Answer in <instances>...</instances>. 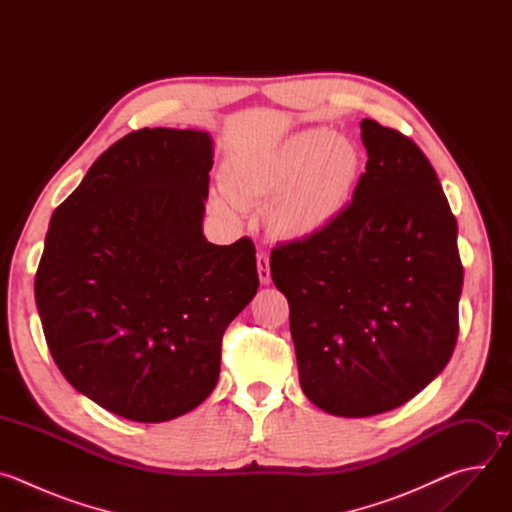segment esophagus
Instances as JSON below:
<instances>
[{
  "mask_svg": "<svg viewBox=\"0 0 512 512\" xmlns=\"http://www.w3.org/2000/svg\"><path fill=\"white\" fill-rule=\"evenodd\" d=\"M257 273H259V281L263 285L271 283V269H269V255L265 251L257 253Z\"/></svg>",
  "mask_w": 512,
  "mask_h": 512,
  "instance_id": "esophagus-1",
  "label": "esophagus"
}]
</instances>
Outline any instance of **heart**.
<instances>
[{"label":"heart","instance_id":"b5f03b06","mask_svg":"<svg viewBox=\"0 0 512 512\" xmlns=\"http://www.w3.org/2000/svg\"><path fill=\"white\" fill-rule=\"evenodd\" d=\"M364 158L358 143L326 127L302 129L269 148L241 152L223 170L225 194L237 206L267 204V225L285 241H310L346 216ZM214 206L227 210L225 198Z\"/></svg>","mask_w":512,"mask_h":512}]
</instances>
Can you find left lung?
Instances as JSON below:
<instances>
[{"label": "left lung", "instance_id": "obj_1", "mask_svg": "<svg viewBox=\"0 0 512 512\" xmlns=\"http://www.w3.org/2000/svg\"><path fill=\"white\" fill-rule=\"evenodd\" d=\"M369 162L342 221L279 245L304 395L338 417L391 411L440 375L458 340V223L435 170L403 133L360 121Z\"/></svg>", "mask_w": 512, "mask_h": 512}]
</instances>
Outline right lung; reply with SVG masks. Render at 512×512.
<instances>
[{
    "mask_svg": "<svg viewBox=\"0 0 512 512\" xmlns=\"http://www.w3.org/2000/svg\"><path fill=\"white\" fill-rule=\"evenodd\" d=\"M212 150L208 131H133L50 218L34 281L50 354L131 421H170L212 393L223 334L257 294L251 239L202 233Z\"/></svg>",
    "mask_w": 512,
    "mask_h": 512,
    "instance_id": "1",
    "label": "right lung"
}]
</instances>
